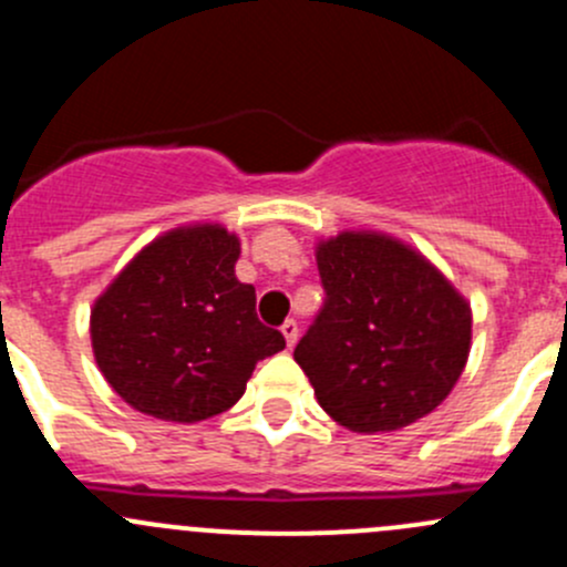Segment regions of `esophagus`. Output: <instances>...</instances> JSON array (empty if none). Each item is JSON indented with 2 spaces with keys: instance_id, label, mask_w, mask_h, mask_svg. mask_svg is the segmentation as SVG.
<instances>
[{
  "instance_id": "obj_1",
  "label": "esophagus",
  "mask_w": 567,
  "mask_h": 567,
  "mask_svg": "<svg viewBox=\"0 0 567 567\" xmlns=\"http://www.w3.org/2000/svg\"><path fill=\"white\" fill-rule=\"evenodd\" d=\"M282 334H285V340H288V346L293 348L296 340H299V323H296L293 318H288L282 323Z\"/></svg>"
}]
</instances>
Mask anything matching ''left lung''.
<instances>
[{
	"label": "left lung",
	"instance_id": "left-lung-1",
	"mask_svg": "<svg viewBox=\"0 0 567 567\" xmlns=\"http://www.w3.org/2000/svg\"><path fill=\"white\" fill-rule=\"evenodd\" d=\"M323 307L296 346L320 409L353 433L400 431L461 379L472 310L436 266L384 233L316 249Z\"/></svg>",
	"mask_w": 567,
	"mask_h": 567
}]
</instances>
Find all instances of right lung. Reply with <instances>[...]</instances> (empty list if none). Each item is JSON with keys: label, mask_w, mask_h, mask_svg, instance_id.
Instances as JSON below:
<instances>
[{"label": "right lung", "mask_w": 567, "mask_h": 567, "mask_svg": "<svg viewBox=\"0 0 567 567\" xmlns=\"http://www.w3.org/2000/svg\"><path fill=\"white\" fill-rule=\"evenodd\" d=\"M241 241L221 225H188L147 244L90 316L101 373L147 416L199 422L238 403L260 359L285 348L238 282Z\"/></svg>", "instance_id": "1"}]
</instances>
